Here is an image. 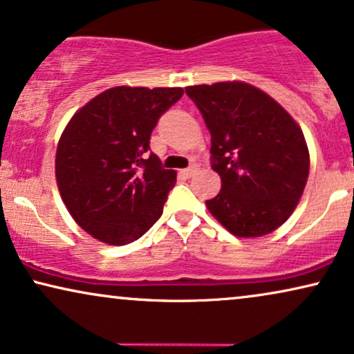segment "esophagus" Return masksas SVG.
<instances>
[{
  "label": "esophagus",
  "instance_id": "1",
  "mask_svg": "<svg viewBox=\"0 0 354 354\" xmlns=\"http://www.w3.org/2000/svg\"><path fill=\"white\" fill-rule=\"evenodd\" d=\"M196 171H198V169H196V166H190V167L183 169L182 174H183V176H185V177H192Z\"/></svg>",
  "mask_w": 354,
  "mask_h": 354
}]
</instances>
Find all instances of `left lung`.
I'll return each mask as SVG.
<instances>
[{
  "label": "left lung",
  "instance_id": "1",
  "mask_svg": "<svg viewBox=\"0 0 354 354\" xmlns=\"http://www.w3.org/2000/svg\"><path fill=\"white\" fill-rule=\"evenodd\" d=\"M211 135L221 190L209 213L237 237L273 232L299 203L309 177L304 133L273 97L242 81L185 87Z\"/></svg>",
  "mask_w": 354,
  "mask_h": 354
}]
</instances>
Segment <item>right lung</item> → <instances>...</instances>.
Here are the masks:
<instances>
[{
	"label": "right lung",
	"mask_w": 354,
	"mask_h": 354,
	"mask_svg": "<svg viewBox=\"0 0 354 354\" xmlns=\"http://www.w3.org/2000/svg\"><path fill=\"white\" fill-rule=\"evenodd\" d=\"M182 94V87H110L77 110L59 136V195L73 219L104 244H130L162 214L177 174L148 154L149 138Z\"/></svg>",
	"instance_id": "obj_1"
}]
</instances>
